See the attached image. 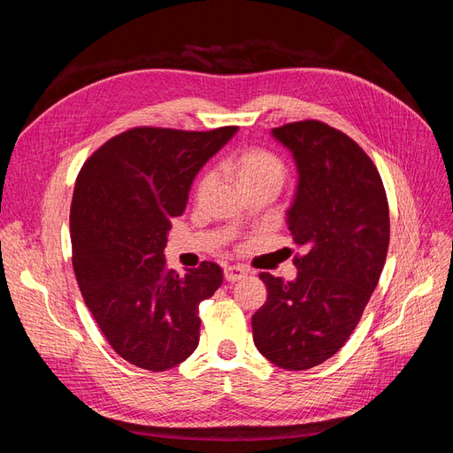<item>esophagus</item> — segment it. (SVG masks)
Returning <instances> with one entry per match:
<instances>
[{"label": "esophagus", "mask_w": 453, "mask_h": 453, "mask_svg": "<svg viewBox=\"0 0 453 453\" xmlns=\"http://www.w3.org/2000/svg\"><path fill=\"white\" fill-rule=\"evenodd\" d=\"M248 276V270L242 266H226L225 268V280L226 281H238Z\"/></svg>", "instance_id": "obj_1"}]
</instances>
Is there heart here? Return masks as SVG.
Masks as SVG:
<instances>
[{"label":"heart","mask_w":453,"mask_h":453,"mask_svg":"<svg viewBox=\"0 0 453 453\" xmlns=\"http://www.w3.org/2000/svg\"><path fill=\"white\" fill-rule=\"evenodd\" d=\"M232 168L236 170V175L245 190L257 187H273L278 188L283 185L287 168L285 162L268 149L263 147H248L242 149L240 153L230 158ZM211 180V172H205L200 180L198 188L202 190Z\"/></svg>","instance_id":"1"}]
</instances>
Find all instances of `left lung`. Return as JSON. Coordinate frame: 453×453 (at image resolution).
I'll list each match as a JSON object with an SVG mask.
<instances>
[{"instance_id": "1", "label": "left lung", "mask_w": 453, "mask_h": 453, "mask_svg": "<svg viewBox=\"0 0 453 453\" xmlns=\"http://www.w3.org/2000/svg\"><path fill=\"white\" fill-rule=\"evenodd\" d=\"M298 168L287 225L304 255L295 281L260 272L268 296L251 318L253 340L285 370H308L346 344L376 289L389 248V205L374 162L321 120L272 128Z\"/></svg>"}]
</instances>
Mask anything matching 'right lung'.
Returning a JSON list of instances; mask_svg holds the SVG:
<instances>
[{
  "label": "right lung",
  "mask_w": 453,
  "mask_h": 453,
  "mask_svg": "<svg viewBox=\"0 0 453 453\" xmlns=\"http://www.w3.org/2000/svg\"><path fill=\"white\" fill-rule=\"evenodd\" d=\"M236 130L135 127L96 149L77 175L70 232L81 295L109 346L150 372L196 349L198 304L223 283L208 260L180 276L164 248L195 175Z\"/></svg>",
  "instance_id": "1"
}]
</instances>
